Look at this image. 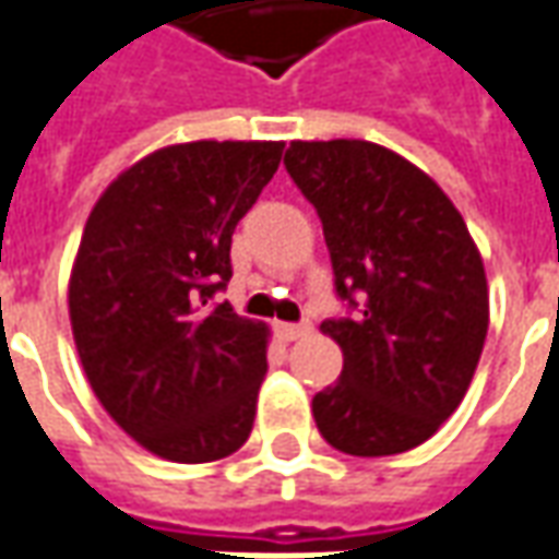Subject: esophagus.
<instances>
[{"label":"esophagus","mask_w":559,"mask_h":559,"mask_svg":"<svg viewBox=\"0 0 559 559\" xmlns=\"http://www.w3.org/2000/svg\"><path fill=\"white\" fill-rule=\"evenodd\" d=\"M309 324H275V333H278L281 343H296L309 333Z\"/></svg>","instance_id":"34e87169"}]
</instances>
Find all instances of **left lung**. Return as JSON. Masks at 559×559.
Returning <instances> with one entry per match:
<instances>
[{"mask_svg":"<svg viewBox=\"0 0 559 559\" xmlns=\"http://www.w3.org/2000/svg\"><path fill=\"white\" fill-rule=\"evenodd\" d=\"M284 168L324 226L336 294L355 318L321 333L343 373L314 394L330 447L394 455L419 447L468 391L489 328L480 250L425 170L370 140H294Z\"/></svg>","mask_w":559,"mask_h":559,"instance_id":"8db88e82","label":"left lung"}]
</instances>
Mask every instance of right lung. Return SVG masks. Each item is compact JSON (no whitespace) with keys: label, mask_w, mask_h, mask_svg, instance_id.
<instances>
[{"label":"right lung","mask_w":559,"mask_h":559,"mask_svg":"<svg viewBox=\"0 0 559 559\" xmlns=\"http://www.w3.org/2000/svg\"><path fill=\"white\" fill-rule=\"evenodd\" d=\"M278 140H195L121 170L91 211L70 275V324L97 401L170 462L250 438L269 328L211 306L231 278L238 219L275 177Z\"/></svg>","instance_id":"add662e5"}]
</instances>
